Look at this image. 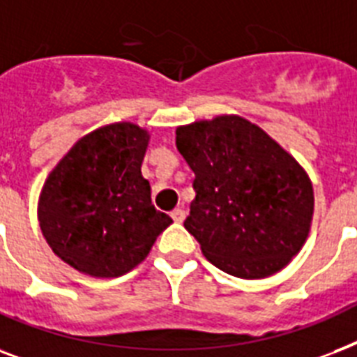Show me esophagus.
Returning <instances> with one entry per match:
<instances>
[{
  "label": "esophagus",
  "mask_w": 357,
  "mask_h": 357,
  "mask_svg": "<svg viewBox=\"0 0 357 357\" xmlns=\"http://www.w3.org/2000/svg\"><path fill=\"white\" fill-rule=\"evenodd\" d=\"M171 218H173L176 223H182L184 222V218H186V212H184L182 208H175L173 212H171Z\"/></svg>",
  "instance_id": "esophagus-1"
}]
</instances>
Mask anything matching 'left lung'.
Here are the masks:
<instances>
[{
	"mask_svg": "<svg viewBox=\"0 0 357 357\" xmlns=\"http://www.w3.org/2000/svg\"><path fill=\"white\" fill-rule=\"evenodd\" d=\"M175 143L195 173L184 227L204 257L242 279L287 266L313 218V186L302 165L236 115L178 126Z\"/></svg>",
	"mask_w": 357,
	"mask_h": 357,
	"instance_id": "left-lung-1",
	"label": "left lung"
}]
</instances>
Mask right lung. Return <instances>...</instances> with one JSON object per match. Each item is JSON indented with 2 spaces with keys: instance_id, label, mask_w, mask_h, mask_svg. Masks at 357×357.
Instances as JSON below:
<instances>
[{
  "instance_id": "obj_1",
  "label": "right lung",
  "mask_w": 357,
  "mask_h": 357,
  "mask_svg": "<svg viewBox=\"0 0 357 357\" xmlns=\"http://www.w3.org/2000/svg\"><path fill=\"white\" fill-rule=\"evenodd\" d=\"M149 134L115 123L84 135L44 182L38 222L61 261L93 278L137 266L173 223L154 208L141 162Z\"/></svg>"
}]
</instances>
